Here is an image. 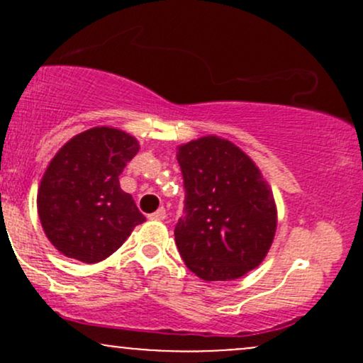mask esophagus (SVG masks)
<instances>
[{
  "label": "esophagus",
  "mask_w": 363,
  "mask_h": 363,
  "mask_svg": "<svg viewBox=\"0 0 363 363\" xmlns=\"http://www.w3.org/2000/svg\"><path fill=\"white\" fill-rule=\"evenodd\" d=\"M165 216H167V213H165V208H158L155 213L150 215V220H157V222H162V220H165Z\"/></svg>",
  "instance_id": "1"
}]
</instances>
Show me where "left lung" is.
I'll return each mask as SVG.
<instances>
[{
    "instance_id": "left-lung-1",
    "label": "left lung",
    "mask_w": 363,
    "mask_h": 363,
    "mask_svg": "<svg viewBox=\"0 0 363 363\" xmlns=\"http://www.w3.org/2000/svg\"><path fill=\"white\" fill-rule=\"evenodd\" d=\"M184 216L176 244L205 281H230L257 268L277 232V205L261 170L232 141L203 136L177 148Z\"/></svg>"
}]
</instances>
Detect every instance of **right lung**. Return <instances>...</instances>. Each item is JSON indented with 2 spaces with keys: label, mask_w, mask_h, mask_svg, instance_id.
I'll return each instance as SVG.
<instances>
[{
  "label": "right lung",
  "mask_w": 363,
  "mask_h": 363,
  "mask_svg": "<svg viewBox=\"0 0 363 363\" xmlns=\"http://www.w3.org/2000/svg\"><path fill=\"white\" fill-rule=\"evenodd\" d=\"M138 150L135 136L99 126L73 136L49 162L37 211L49 242L66 257L89 264L106 259L147 220L119 186Z\"/></svg>",
  "instance_id": "obj_1"
}]
</instances>
